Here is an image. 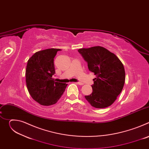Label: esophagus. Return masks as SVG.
Masks as SVG:
<instances>
[{
	"mask_svg": "<svg viewBox=\"0 0 149 149\" xmlns=\"http://www.w3.org/2000/svg\"><path fill=\"white\" fill-rule=\"evenodd\" d=\"M75 84H78V85H83V84L82 83H81V82H75Z\"/></svg>",
	"mask_w": 149,
	"mask_h": 149,
	"instance_id": "34e87169",
	"label": "esophagus"
}]
</instances>
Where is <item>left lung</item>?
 <instances>
[{"label": "left lung", "instance_id": "left-lung-1", "mask_svg": "<svg viewBox=\"0 0 149 149\" xmlns=\"http://www.w3.org/2000/svg\"><path fill=\"white\" fill-rule=\"evenodd\" d=\"M87 62L88 70L94 72L93 93L85 98L93 107H109L121 93L125 82V70L122 62L113 53L102 47L78 50Z\"/></svg>", "mask_w": 149, "mask_h": 149}]
</instances>
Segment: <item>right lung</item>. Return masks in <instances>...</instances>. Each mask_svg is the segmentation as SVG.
Returning <instances> with one entry per match:
<instances>
[{
    "label": "right lung",
    "instance_id": "right-lung-1",
    "mask_svg": "<svg viewBox=\"0 0 149 149\" xmlns=\"http://www.w3.org/2000/svg\"><path fill=\"white\" fill-rule=\"evenodd\" d=\"M59 49H47L35 53L28 60L26 82L32 98L40 105L55 104L65 91L67 84L55 82L54 60Z\"/></svg>",
    "mask_w": 149,
    "mask_h": 149
}]
</instances>
